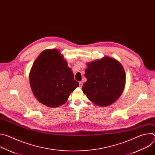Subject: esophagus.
I'll use <instances>...</instances> for the list:
<instances>
[{
    "instance_id": "1",
    "label": "esophagus",
    "mask_w": 155,
    "mask_h": 155,
    "mask_svg": "<svg viewBox=\"0 0 155 155\" xmlns=\"http://www.w3.org/2000/svg\"><path fill=\"white\" fill-rule=\"evenodd\" d=\"M79 86H80V87H82V86H83V82H82V81L79 82Z\"/></svg>"
}]
</instances>
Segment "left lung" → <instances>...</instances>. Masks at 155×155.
I'll return each instance as SVG.
<instances>
[{
	"instance_id": "1",
	"label": "left lung",
	"mask_w": 155,
	"mask_h": 155,
	"mask_svg": "<svg viewBox=\"0 0 155 155\" xmlns=\"http://www.w3.org/2000/svg\"><path fill=\"white\" fill-rule=\"evenodd\" d=\"M83 92L97 106L106 107L115 102L125 86L126 74L123 65L115 58L105 56L87 62Z\"/></svg>"
}]
</instances>
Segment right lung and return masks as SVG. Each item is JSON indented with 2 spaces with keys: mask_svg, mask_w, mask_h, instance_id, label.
<instances>
[{
  "mask_svg": "<svg viewBox=\"0 0 155 155\" xmlns=\"http://www.w3.org/2000/svg\"><path fill=\"white\" fill-rule=\"evenodd\" d=\"M29 82L38 102L52 108L65 104L79 86L67 61L57 49L45 50L39 54L31 69Z\"/></svg>",
  "mask_w": 155,
  "mask_h": 155,
  "instance_id": "obj_1",
  "label": "right lung"
}]
</instances>
